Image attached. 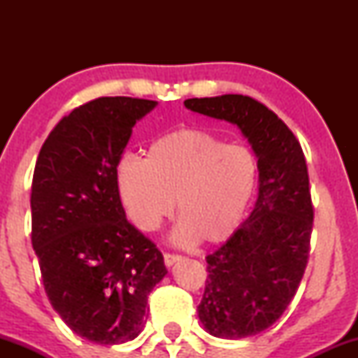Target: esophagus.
Listing matches in <instances>:
<instances>
[{
	"label": "esophagus",
	"instance_id": "34e87169",
	"mask_svg": "<svg viewBox=\"0 0 358 358\" xmlns=\"http://www.w3.org/2000/svg\"><path fill=\"white\" fill-rule=\"evenodd\" d=\"M165 264L166 266H173L175 262H178V261H182V256H180V254H171V252H165Z\"/></svg>",
	"mask_w": 358,
	"mask_h": 358
}]
</instances>
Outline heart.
<instances>
[{
	"mask_svg": "<svg viewBox=\"0 0 358 358\" xmlns=\"http://www.w3.org/2000/svg\"><path fill=\"white\" fill-rule=\"evenodd\" d=\"M259 162L252 148L199 127H180L156 138L145 159H119L116 182L127 215L151 232L173 215L175 239L220 244L236 234L256 193Z\"/></svg>",
	"mask_w": 358,
	"mask_h": 358,
	"instance_id": "b5f03b06",
	"label": "heart"
}]
</instances>
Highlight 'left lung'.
Listing matches in <instances>:
<instances>
[{"mask_svg":"<svg viewBox=\"0 0 358 358\" xmlns=\"http://www.w3.org/2000/svg\"><path fill=\"white\" fill-rule=\"evenodd\" d=\"M185 108L232 122L259 162V193L249 219L208 254L199 318L219 338L264 331L285 313L305 274L313 229L310 178L293 131L264 104L241 94L187 99Z\"/></svg>","mask_w":358,"mask_h":358,"instance_id":"left-lung-1","label":"left lung"}]
</instances>
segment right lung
<instances>
[{"label":"right lung","instance_id":"1","mask_svg":"<svg viewBox=\"0 0 358 358\" xmlns=\"http://www.w3.org/2000/svg\"><path fill=\"white\" fill-rule=\"evenodd\" d=\"M156 101L99 97L45 139L31 183V245L45 293L73 334L117 345L141 334L148 294L168 273L153 241L126 219L116 168Z\"/></svg>","mask_w":358,"mask_h":358}]
</instances>
